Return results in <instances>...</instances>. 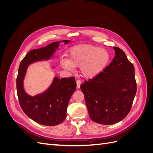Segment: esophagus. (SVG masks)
I'll use <instances>...</instances> for the list:
<instances>
[{"label":"esophagus","instance_id":"1","mask_svg":"<svg viewBox=\"0 0 153 153\" xmlns=\"http://www.w3.org/2000/svg\"><path fill=\"white\" fill-rule=\"evenodd\" d=\"M80 84H81V80H76V87L78 89L80 87Z\"/></svg>","mask_w":153,"mask_h":153}]
</instances>
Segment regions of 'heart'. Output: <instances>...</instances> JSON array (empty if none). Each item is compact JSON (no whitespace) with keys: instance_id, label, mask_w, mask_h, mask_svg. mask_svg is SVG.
Returning a JSON list of instances; mask_svg holds the SVG:
<instances>
[{"instance_id":"b5f03b06","label":"heart","mask_w":153,"mask_h":153,"mask_svg":"<svg viewBox=\"0 0 153 153\" xmlns=\"http://www.w3.org/2000/svg\"><path fill=\"white\" fill-rule=\"evenodd\" d=\"M109 58V54L105 50L93 45H83L72 48L69 52V59L64 58L61 63L64 69L69 71H73L75 67H81L82 76L92 78L105 68Z\"/></svg>"}]
</instances>
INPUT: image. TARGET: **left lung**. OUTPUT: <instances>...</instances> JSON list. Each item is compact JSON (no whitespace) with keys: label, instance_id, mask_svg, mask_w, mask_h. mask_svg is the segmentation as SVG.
Instances as JSON below:
<instances>
[{"label":"left lung","instance_id":"left-lung-1","mask_svg":"<svg viewBox=\"0 0 153 153\" xmlns=\"http://www.w3.org/2000/svg\"><path fill=\"white\" fill-rule=\"evenodd\" d=\"M113 48L115 55L109 66L80 87L91 119L105 125L127 116L137 92L133 64L121 48Z\"/></svg>","mask_w":153,"mask_h":153}]
</instances>
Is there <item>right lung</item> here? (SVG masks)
Listing matches in <instances>:
<instances>
[{
    "label": "right lung",
    "instance_id": "add662e5",
    "mask_svg": "<svg viewBox=\"0 0 153 153\" xmlns=\"http://www.w3.org/2000/svg\"><path fill=\"white\" fill-rule=\"evenodd\" d=\"M69 41L62 40L65 44ZM61 42H53L45 47L30 51L23 59L18 68L16 89L21 108L29 118L45 126H56L65 120L69 100L76 87L75 77L61 79L54 77L47 90L34 96L29 95L25 91L24 80L30 64L50 59Z\"/></svg>",
    "mask_w": 153,
    "mask_h": 153
}]
</instances>
